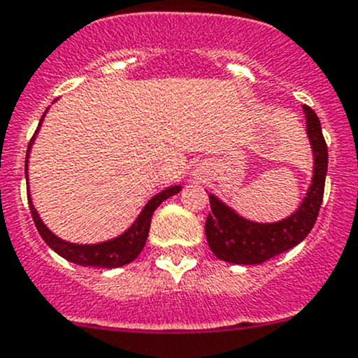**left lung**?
Segmentation results:
<instances>
[{"label":"left lung","instance_id":"1","mask_svg":"<svg viewBox=\"0 0 358 358\" xmlns=\"http://www.w3.org/2000/svg\"><path fill=\"white\" fill-rule=\"evenodd\" d=\"M307 137L314 154V175L299 209L274 223H257L240 216L214 194H209L210 210L206 220V238L216 257L231 264H262L268 259L299 245L310 233L321 209L328 173V145L321 122L314 110L303 106Z\"/></svg>","mask_w":358,"mask_h":358}]
</instances>
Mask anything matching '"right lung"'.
<instances>
[{"label":"right lung","instance_id":"obj_1","mask_svg":"<svg viewBox=\"0 0 358 358\" xmlns=\"http://www.w3.org/2000/svg\"><path fill=\"white\" fill-rule=\"evenodd\" d=\"M48 111H44V115L41 116L39 127H37L36 134L30 138V144L27 148V156H25V178L27 176V163H29V154L32 149L34 141H36V135L39 131L41 125H43V120L46 116ZM182 190V185H171L168 189L161 190L159 194L154 195L152 199L144 206V209L141 210V214L137 216V220L130 224L122 235L115 236L111 240H104L99 243H71L66 240L59 238L50 228L44 224V221L41 220L39 213L34 208L32 199H30V190H29V180H27V197H29V208L32 213V220L36 223L37 231L43 236L44 242L50 245L52 250L58 255H62L66 261L73 262L78 266H92V268H122V266L130 264L131 261L138 257V254L142 252V248L145 245V240H148L149 228H150V220H152L154 210L161 206V202L166 201L171 195H176Z\"/></svg>","mask_w":358,"mask_h":358}]
</instances>
